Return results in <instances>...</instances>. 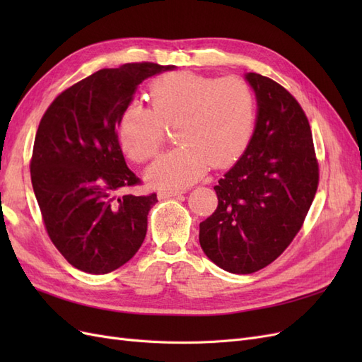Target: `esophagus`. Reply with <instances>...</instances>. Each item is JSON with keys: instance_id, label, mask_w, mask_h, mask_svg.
I'll return each mask as SVG.
<instances>
[{"instance_id": "esophagus-1", "label": "esophagus", "mask_w": 362, "mask_h": 362, "mask_svg": "<svg viewBox=\"0 0 362 362\" xmlns=\"http://www.w3.org/2000/svg\"><path fill=\"white\" fill-rule=\"evenodd\" d=\"M182 192L178 190H172V192H158V199H168V198H175V196H180Z\"/></svg>"}]
</instances>
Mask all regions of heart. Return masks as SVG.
Returning a JSON list of instances; mask_svg holds the SVG:
<instances>
[{
    "label": "heart",
    "instance_id": "obj_1",
    "mask_svg": "<svg viewBox=\"0 0 362 362\" xmlns=\"http://www.w3.org/2000/svg\"><path fill=\"white\" fill-rule=\"evenodd\" d=\"M151 108L129 104L120 115L117 136L136 163L154 158L166 127H177L180 148L161 156L146 170V181L161 190L192 185L213 168L235 163L255 129L252 87L237 76L211 78L190 72L161 75L149 87Z\"/></svg>",
    "mask_w": 362,
    "mask_h": 362
}]
</instances>
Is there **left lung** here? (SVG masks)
<instances>
[{"mask_svg": "<svg viewBox=\"0 0 362 362\" xmlns=\"http://www.w3.org/2000/svg\"><path fill=\"white\" fill-rule=\"evenodd\" d=\"M257 96L254 134L245 154L218 180L216 211L199 225L205 255L247 275L269 266L300 231L319 185L311 127L296 98L249 72Z\"/></svg>", "mask_w": 362, "mask_h": 362, "instance_id": "1", "label": "left lung"}]
</instances>
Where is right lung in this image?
<instances>
[{
	"label": "right lung",
	"instance_id": "right-lung-1",
	"mask_svg": "<svg viewBox=\"0 0 362 362\" xmlns=\"http://www.w3.org/2000/svg\"><path fill=\"white\" fill-rule=\"evenodd\" d=\"M170 69L125 63L63 90L40 124L30 161L31 184L51 242L75 269L104 275L136 255L157 194H125L140 184L117 139L119 119L137 86Z\"/></svg>",
	"mask_w": 362,
	"mask_h": 362
}]
</instances>
